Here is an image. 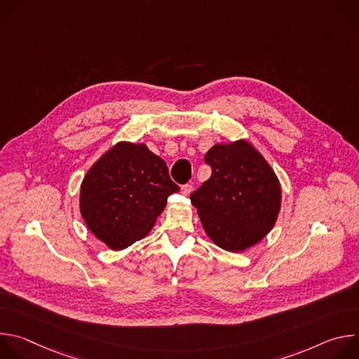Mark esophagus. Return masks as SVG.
<instances>
[{
	"mask_svg": "<svg viewBox=\"0 0 359 359\" xmlns=\"http://www.w3.org/2000/svg\"><path fill=\"white\" fill-rule=\"evenodd\" d=\"M191 190H193V186H191V184H184V186H182V194H184V196H189V194L191 193Z\"/></svg>",
	"mask_w": 359,
	"mask_h": 359,
	"instance_id": "obj_1",
	"label": "esophagus"
}]
</instances>
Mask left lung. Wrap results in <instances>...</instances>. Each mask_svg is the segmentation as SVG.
Here are the masks:
<instances>
[{"instance_id":"obj_1","label":"left lung","mask_w":359,"mask_h":359,"mask_svg":"<svg viewBox=\"0 0 359 359\" xmlns=\"http://www.w3.org/2000/svg\"><path fill=\"white\" fill-rule=\"evenodd\" d=\"M204 162L212 176L190 194L204 231L231 252L257 244L274 227L281 208L274 170L244 139L215 144Z\"/></svg>"}]
</instances>
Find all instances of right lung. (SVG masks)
<instances>
[{"mask_svg": "<svg viewBox=\"0 0 359 359\" xmlns=\"http://www.w3.org/2000/svg\"><path fill=\"white\" fill-rule=\"evenodd\" d=\"M177 190L166 162L146 144L119 142L85 175L79 209L100 241L123 250L147 236Z\"/></svg>", "mask_w": 359, "mask_h": 359, "instance_id": "right-lung-1", "label": "right lung"}]
</instances>
